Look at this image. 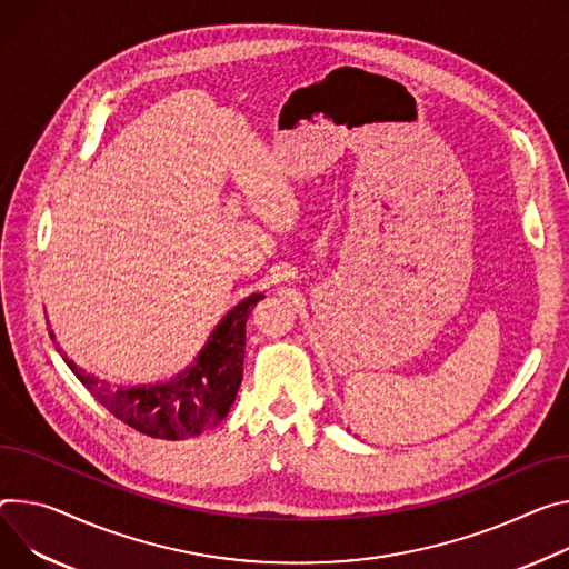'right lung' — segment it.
Masks as SVG:
<instances>
[{
  "label": "right lung",
  "mask_w": 569,
  "mask_h": 569,
  "mask_svg": "<svg viewBox=\"0 0 569 569\" xmlns=\"http://www.w3.org/2000/svg\"><path fill=\"white\" fill-rule=\"evenodd\" d=\"M258 299H263L261 292L233 306L199 351L197 363L168 383L113 390L59 351L74 377L118 420L151 438L183 440L220 425L236 401L244 363V325Z\"/></svg>",
  "instance_id": "add662e5"
}]
</instances>
